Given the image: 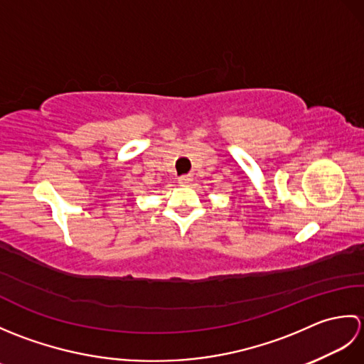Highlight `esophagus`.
<instances>
[{
    "mask_svg": "<svg viewBox=\"0 0 364 364\" xmlns=\"http://www.w3.org/2000/svg\"><path fill=\"white\" fill-rule=\"evenodd\" d=\"M192 181V176L191 175H183L178 178V183L181 184V186H186V184H189Z\"/></svg>",
    "mask_w": 364,
    "mask_h": 364,
    "instance_id": "34e87169",
    "label": "esophagus"
}]
</instances>
